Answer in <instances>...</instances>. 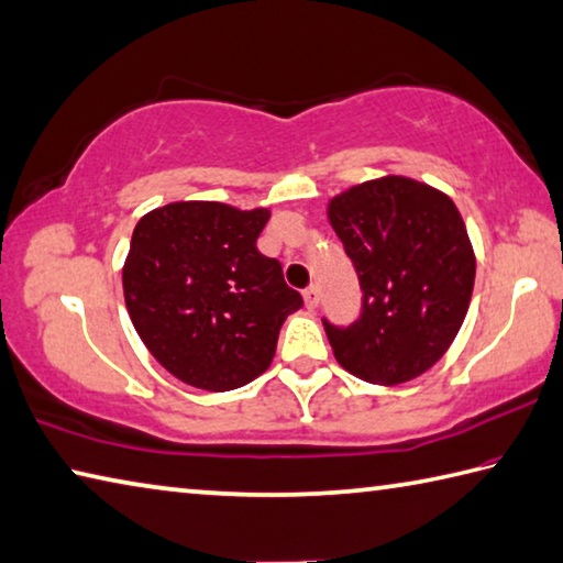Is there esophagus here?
I'll use <instances>...</instances> for the list:
<instances>
[{"label": "esophagus", "instance_id": "1", "mask_svg": "<svg viewBox=\"0 0 563 563\" xmlns=\"http://www.w3.org/2000/svg\"><path fill=\"white\" fill-rule=\"evenodd\" d=\"M317 295H320V290H317V285H310V288L302 290V298H305V308L312 310L317 305Z\"/></svg>", "mask_w": 563, "mask_h": 563}]
</instances>
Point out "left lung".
<instances>
[{"label": "left lung", "mask_w": 563, "mask_h": 563, "mask_svg": "<svg viewBox=\"0 0 563 563\" xmlns=\"http://www.w3.org/2000/svg\"><path fill=\"white\" fill-rule=\"evenodd\" d=\"M327 217L362 288V312L340 327L322 317L346 372L396 386L441 360L463 324L475 253L451 197L408 177L346 189Z\"/></svg>", "instance_id": "8db88e82"}]
</instances>
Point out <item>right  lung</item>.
I'll return each mask as SVG.
<instances>
[{
	"label": "right lung",
	"mask_w": 563,
	"mask_h": 563,
	"mask_svg": "<svg viewBox=\"0 0 563 563\" xmlns=\"http://www.w3.org/2000/svg\"><path fill=\"white\" fill-rule=\"evenodd\" d=\"M268 209L177 201L132 231L122 268L130 320L179 382L231 391L268 369L285 317L302 308L275 258L255 249Z\"/></svg>",
	"instance_id": "right-lung-1"
}]
</instances>
